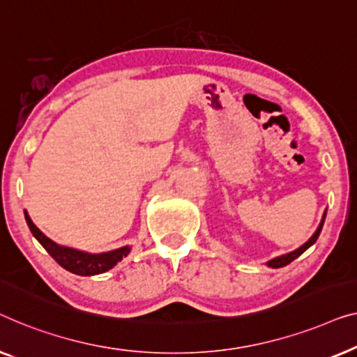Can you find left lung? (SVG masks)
Returning <instances> with one entry per match:
<instances>
[{
  "label": "left lung",
  "instance_id": "left-lung-1",
  "mask_svg": "<svg viewBox=\"0 0 357 357\" xmlns=\"http://www.w3.org/2000/svg\"><path fill=\"white\" fill-rule=\"evenodd\" d=\"M325 215H327V212L324 213V217H322V222H320V225H319V228L315 229V233L310 236V239L307 241V243H304L303 245H301V248H298L296 250H293V252H289V254H284V255H280V257H275V259H272V260H268L267 262V265L268 267H272V268H281V267H284V265H288V264H291L293 262L294 259H298L301 254L304 252V250H307L310 245H312L315 241L319 239V236H320V231H322V227H324V222H325Z\"/></svg>",
  "mask_w": 357,
  "mask_h": 357
}]
</instances>
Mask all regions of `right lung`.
I'll return each instance as SVG.
<instances>
[{
	"label": "right lung",
	"instance_id": "right-lung-1",
	"mask_svg": "<svg viewBox=\"0 0 357 357\" xmlns=\"http://www.w3.org/2000/svg\"><path fill=\"white\" fill-rule=\"evenodd\" d=\"M24 215H26V222L29 225L30 231H32L33 238L43 245L45 250H47V252L52 255V257L56 260L63 268H66L68 272L71 273L80 275V277H90V275L108 272V270H112L114 265L121 262V260L130 252L129 245H124V248L109 250V252H102V254H90V252H84V250L66 248V245H59L35 227L32 218L29 217L27 210H24Z\"/></svg>",
	"mask_w": 357,
	"mask_h": 357
}]
</instances>
